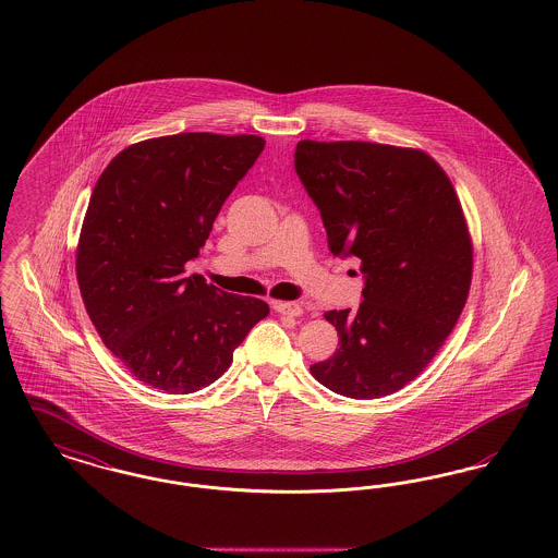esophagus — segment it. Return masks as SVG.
I'll return each mask as SVG.
<instances>
[{
	"mask_svg": "<svg viewBox=\"0 0 558 558\" xmlns=\"http://www.w3.org/2000/svg\"><path fill=\"white\" fill-rule=\"evenodd\" d=\"M274 310L282 316H291V318H299L303 314V307L299 303L292 301H274Z\"/></svg>",
	"mask_w": 558,
	"mask_h": 558,
	"instance_id": "esophagus-1",
	"label": "esophagus"
}]
</instances>
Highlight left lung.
<instances>
[{"instance_id":"obj_1","label":"left lung","mask_w":558,"mask_h":558,"mask_svg":"<svg viewBox=\"0 0 558 558\" xmlns=\"http://www.w3.org/2000/svg\"><path fill=\"white\" fill-rule=\"evenodd\" d=\"M294 171L322 215L328 248L362 262L357 312L332 310V357L310 371L351 399L391 396L446 343L466 303L473 244L446 171L423 150L301 140Z\"/></svg>"}]
</instances>
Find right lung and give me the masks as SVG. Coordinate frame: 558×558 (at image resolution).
<instances>
[{
	"label": "right lung",
	"instance_id": "add662e5",
	"mask_svg": "<svg viewBox=\"0 0 558 558\" xmlns=\"http://www.w3.org/2000/svg\"><path fill=\"white\" fill-rule=\"evenodd\" d=\"M259 135L178 133L137 142L98 178L77 244V282L102 343L133 376L173 396L209 387L269 314L184 267L262 155Z\"/></svg>",
	"mask_w": 558,
	"mask_h": 558
}]
</instances>
